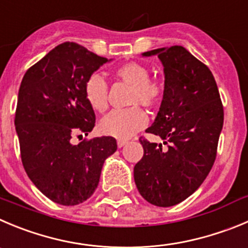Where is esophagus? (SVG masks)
I'll list each match as a JSON object with an SVG mask.
<instances>
[{"label":"esophagus","instance_id":"obj_1","mask_svg":"<svg viewBox=\"0 0 248 248\" xmlns=\"http://www.w3.org/2000/svg\"><path fill=\"white\" fill-rule=\"evenodd\" d=\"M126 144H127V140H117V147H119V148L124 147V145H126Z\"/></svg>","mask_w":248,"mask_h":248}]
</instances>
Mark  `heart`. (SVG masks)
<instances>
[{
  "label": "heart",
  "mask_w": 248,
  "mask_h": 248,
  "mask_svg": "<svg viewBox=\"0 0 248 248\" xmlns=\"http://www.w3.org/2000/svg\"><path fill=\"white\" fill-rule=\"evenodd\" d=\"M117 77L132 85L129 104H142L154 106L161 96V88L154 80H150V73L144 66L137 62H129L116 69ZM84 95L90 108L98 112L108 108V83L99 73H94L84 84ZM148 117L140 106H132L124 110H113L108 113L99 124V131L105 136L119 140L129 137L144 128Z\"/></svg>",
  "instance_id": "b5f03b06"
}]
</instances>
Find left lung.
<instances>
[{
	"label": "left lung",
	"instance_id": "1",
	"mask_svg": "<svg viewBox=\"0 0 248 248\" xmlns=\"http://www.w3.org/2000/svg\"><path fill=\"white\" fill-rule=\"evenodd\" d=\"M142 56H158L164 67L163 100L145 132L159 136L168 148L140 140L144 154L133 170L135 182L147 202L171 207L189 197L208 176L223 129V104L210 69L182 46Z\"/></svg>",
	"mask_w": 248,
	"mask_h": 248
}]
</instances>
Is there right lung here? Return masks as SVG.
I'll return each instance as SVG.
<instances>
[{
	"instance_id": "1",
	"label": "right lung",
	"mask_w": 248,
	"mask_h": 248,
	"mask_svg": "<svg viewBox=\"0 0 248 248\" xmlns=\"http://www.w3.org/2000/svg\"><path fill=\"white\" fill-rule=\"evenodd\" d=\"M110 61L63 43L30 67L20 83L15 126L23 166L39 191L59 204L87 201L98 187L104 163L117 149L112 137L72 143L95 124L84 84Z\"/></svg>"
}]
</instances>
